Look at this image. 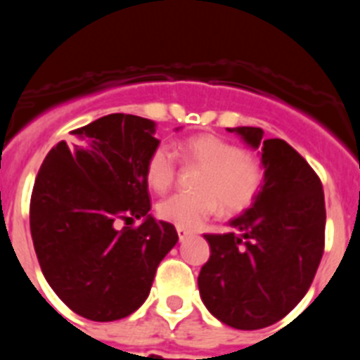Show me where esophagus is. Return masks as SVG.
<instances>
[{
	"label": "esophagus",
	"instance_id": "obj_1",
	"mask_svg": "<svg viewBox=\"0 0 360 360\" xmlns=\"http://www.w3.org/2000/svg\"><path fill=\"white\" fill-rule=\"evenodd\" d=\"M176 232H178V238H180V241L187 240V238H189L191 234H193V232L187 231V229H182V227H176Z\"/></svg>",
	"mask_w": 360,
	"mask_h": 360
}]
</instances>
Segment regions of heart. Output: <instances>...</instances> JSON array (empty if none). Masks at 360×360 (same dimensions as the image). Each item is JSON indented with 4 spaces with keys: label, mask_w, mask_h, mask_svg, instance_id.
<instances>
[{
    "label": "heart",
    "mask_w": 360,
    "mask_h": 360,
    "mask_svg": "<svg viewBox=\"0 0 360 360\" xmlns=\"http://www.w3.org/2000/svg\"><path fill=\"white\" fill-rule=\"evenodd\" d=\"M178 155L203 167L198 195H173L158 203V216L182 229H196L216 214L221 203L225 212L247 209L259 193L262 167L240 146L214 135H198L178 144ZM176 160L167 146H158L146 165V178L155 191L171 187Z\"/></svg>",
    "instance_id": "b5f03b06"
}]
</instances>
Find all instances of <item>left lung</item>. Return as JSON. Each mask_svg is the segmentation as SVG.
Here are the masks:
<instances>
[{"instance_id": "left-lung-1", "label": "left lung", "mask_w": 360, "mask_h": 360, "mask_svg": "<svg viewBox=\"0 0 360 360\" xmlns=\"http://www.w3.org/2000/svg\"><path fill=\"white\" fill-rule=\"evenodd\" d=\"M262 158L263 182L252 205L229 221L234 231L205 234L211 257L202 266V301L236 330L278 323L304 297L324 249V193L292 146L263 139L262 128H227Z\"/></svg>"}]
</instances>
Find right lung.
<instances>
[{"label":"right lung","mask_w":360,"mask_h":360,"mask_svg":"<svg viewBox=\"0 0 360 360\" xmlns=\"http://www.w3.org/2000/svg\"><path fill=\"white\" fill-rule=\"evenodd\" d=\"M155 131L142 117H101L53 146L37 173L34 249L52 290L86 319L108 323L139 310L178 241L173 225L149 214L146 165L160 144ZM133 219L143 224L128 228Z\"/></svg>","instance_id":"right-lung-1"}]
</instances>
